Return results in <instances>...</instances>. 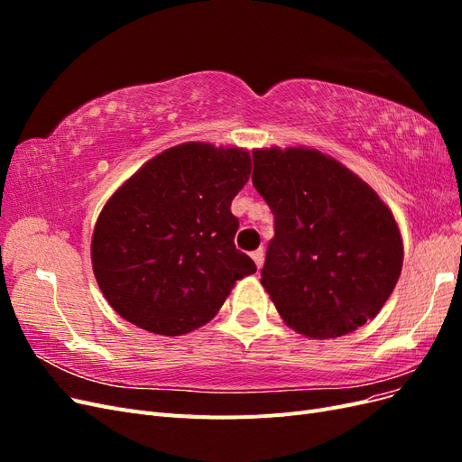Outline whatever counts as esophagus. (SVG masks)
<instances>
[{
  "label": "esophagus",
  "mask_w": 462,
  "mask_h": 462,
  "mask_svg": "<svg viewBox=\"0 0 462 462\" xmlns=\"http://www.w3.org/2000/svg\"><path fill=\"white\" fill-rule=\"evenodd\" d=\"M250 256H253V260H254V263H256V268L260 270V268H262V263H263V248L254 250V253L250 254Z\"/></svg>",
  "instance_id": "1"
}]
</instances>
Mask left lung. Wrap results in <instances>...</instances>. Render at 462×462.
<instances>
[{
  "label": "left lung",
  "mask_w": 462,
  "mask_h": 462,
  "mask_svg": "<svg viewBox=\"0 0 462 462\" xmlns=\"http://www.w3.org/2000/svg\"><path fill=\"white\" fill-rule=\"evenodd\" d=\"M253 160V185L273 214L262 285L277 312L316 339L365 326L402 268L391 209L365 180L316 150H254Z\"/></svg>",
  "instance_id": "obj_1"
}]
</instances>
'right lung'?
<instances>
[{"label":"right lung","instance_id":"obj_1","mask_svg":"<svg viewBox=\"0 0 462 462\" xmlns=\"http://www.w3.org/2000/svg\"><path fill=\"white\" fill-rule=\"evenodd\" d=\"M250 167L246 150L187 143L146 162L107 200L92 268L111 309L167 337L217 314L236 279L256 272L235 248L231 214Z\"/></svg>","mask_w":462,"mask_h":462}]
</instances>
